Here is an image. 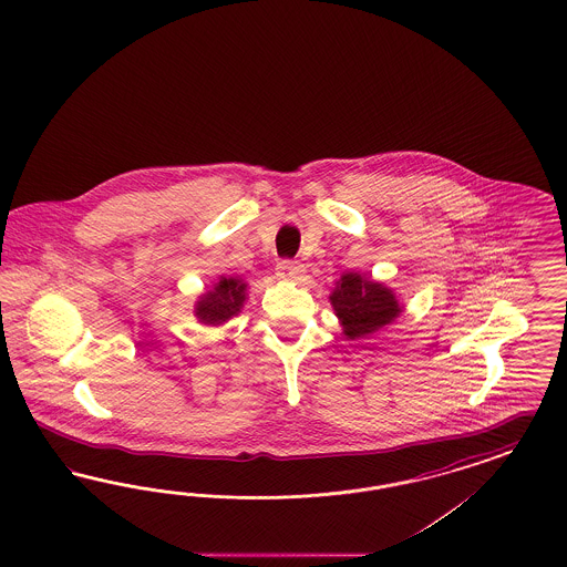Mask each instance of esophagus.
Listing matches in <instances>:
<instances>
[{
  "mask_svg": "<svg viewBox=\"0 0 567 567\" xmlns=\"http://www.w3.org/2000/svg\"><path fill=\"white\" fill-rule=\"evenodd\" d=\"M276 275L280 276V278H285V280H299L301 276L306 275V268H303V264H299V261L280 259V261L276 264Z\"/></svg>",
  "mask_w": 567,
  "mask_h": 567,
  "instance_id": "obj_1",
  "label": "esophagus"
}]
</instances>
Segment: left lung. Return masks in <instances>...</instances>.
I'll list each match as a JSON object with an SVG mask.
<instances>
[{"label":"left lung","mask_w":567,"mask_h":567,"mask_svg":"<svg viewBox=\"0 0 567 567\" xmlns=\"http://www.w3.org/2000/svg\"><path fill=\"white\" fill-rule=\"evenodd\" d=\"M330 303L341 318L347 339H363L378 328L391 324L399 316L395 295L386 287L365 280L360 275H344L330 295Z\"/></svg>","instance_id":"left-lung-1"}]
</instances>
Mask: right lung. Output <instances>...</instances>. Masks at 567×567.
Segmentation results:
<instances>
[{"label":"right lung","mask_w":567,"mask_h":567,"mask_svg":"<svg viewBox=\"0 0 567 567\" xmlns=\"http://www.w3.org/2000/svg\"><path fill=\"white\" fill-rule=\"evenodd\" d=\"M245 282L239 278H220L214 291L207 292L197 301V318L204 324H223L228 318L237 316L245 301Z\"/></svg>","instance_id":"obj_1"}]
</instances>
